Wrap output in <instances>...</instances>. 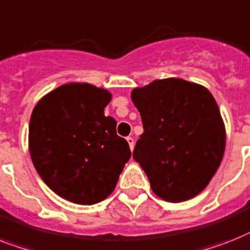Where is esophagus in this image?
Masks as SVG:
<instances>
[{
	"label": "esophagus",
	"instance_id": "34e87169",
	"mask_svg": "<svg viewBox=\"0 0 250 250\" xmlns=\"http://www.w3.org/2000/svg\"><path fill=\"white\" fill-rule=\"evenodd\" d=\"M127 143L129 145V149L133 150V147H135V141H133V139L132 137H127Z\"/></svg>",
	"mask_w": 250,
	"mask_h": 250
}]
</instances>
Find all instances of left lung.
<instances>
[{"label":"left lung","mask_w":250,"mask_h":250,"mask_svg":"<svg viewBox=\"0 0 250 250\" xmlns=\"http://www.w3.org/2000/svg\"><path fill=\"white\" fill-rule=\"evenodd\" d=\"M131 99L144 125L133 159L154 194L172 203L200 194L226 147L224 119L209 90L181 78L157 79L133 88Z\"/></svg>","instance_id":"left-lung-1"}]
</instances>
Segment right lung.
Segmentation results:
<instances>
[{
    "instance_id": "obj_1",
    "label": "right lung",
    "mask_w": 250,
    "mask_h": 250,
    "mask_svg": "<svg viewBox=\"0 0 250 250\" xmlns=\"http://www.w3.org/2000/svg\"><path fill=\"white\" fill-rule=\"evenodd\" d=\"M111 93L86 82H69L34 106L28 147L36 171L55 194L91 206L114 191L131 158L117 122L105 117Z\"/></svg>"
}]
</instances>
